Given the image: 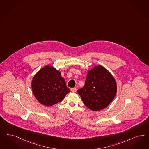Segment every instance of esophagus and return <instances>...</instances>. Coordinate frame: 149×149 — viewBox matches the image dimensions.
Listing matches in <instances>:
<instances>
[{"instance_id": "1", "label": "esophagus", "mask_w": 149, "mask_h": 149, "mask_svg": "<svg viewBox=\"0 0 149 149\" xmlns=\"http://www.w3.org/2000/svg\"><path fill=\"white\" fill-rule=\"evenodd\" d=\"M71 91H72V92L75 93V92H77V89L76 88H71Z\"/></svg>"}]
</instances>
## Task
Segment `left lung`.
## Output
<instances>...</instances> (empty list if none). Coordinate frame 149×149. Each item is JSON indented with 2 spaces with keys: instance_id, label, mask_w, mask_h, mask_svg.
<instances>
[{
  "instance_id": "left-lung-1",
  "label": "left lung",
  "mask_w": 149,
  "mask_h": 149,
  "mask_svg": "<svg viewBox=\"0 0 149 149\" xmlns=\"http://www.w3.org/2000/svg\"><path fill=\"white\" fill-rule=\"evenodd\" d=\"M117 90V82L111 73L102 65H97L87 72L85 84L77 93L87 107L98 111L108 106Z\"/></svg>"
}]
</instances>
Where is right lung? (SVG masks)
I'll return each instance as SVG.
<instances>
[{
  "instance_id": "right-lung-1",
  "label": "right lung",
  "mask_w": 149,
  "mask_h": 149,
  "mask_svg": "<svg viewBox=\"0 0 149 149\" xmlns=\"http://www.w3.org/2000/svg\"><path fill=\"white\" fill-rule=\"evenodd\" d=\"M31 86L37 101L46 106L61 102L70 91L61 72L50 65L43 67L33 77Z\"/></svg>"
}]
</instances>
